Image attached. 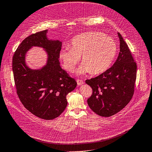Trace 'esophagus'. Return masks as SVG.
Instances as JSON below:
<instances>
[{"label":"esophagus","instance_id":"obj_1","mask_svg":"<svg viewBox=\"0 0 152 152\" xmlns=\"http://www.w3.org/2000/svg\"><path fill=\"white\" fill-rule=\"evenodd\" d=\"M77 82L78 86H80V85H82L83 84H84V82L81 79H77Z\"/></svg>","mask_w":152,"mask_h":152}]
</instances>
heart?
<instances>
[{
	"label": "heart",
	"instance_id": "1",
	"mask_svg": "<svg viewBox=\"0 0 152 152\" xmlns=\"http://www.w3.org/2000/svg\"><path fill=\"white\" fill-rule=\"evenodd\" d=\"M117 52V44L112 37L102 32L91 31L74 37L70 48L60 50L59 58L65 70L73 72L82 55L83 64L77 73L84 74L91 72L98 75L107 71L112 65Z\"/></svg>",
	"mask_w": 152,
	"mask_h": 152
}]
</instances>
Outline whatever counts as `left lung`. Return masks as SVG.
<instances>
[{
	"label": "left lung",
	"mask_w": 152,
	"mask_h": 152,
	"mask_svg": "<svg viewBox=\"0 0 152 152\" xmlns=\"http://www.w3.org/2000/svg\"><path fill=\"white\" fill-rule=\"evenodd\" d=\"M120 52L113 65L104 73L86 80L93 93L87 104L93 111L102 117L112 116L129 103L134 92L137 65L127 44L121 35Z\"/></svg>",
	"instance_id": "obj_1"
}]
</instances>
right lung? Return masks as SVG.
Listing matches in <instances>:
<instances>
[{
    "instance_id": "right-lung-1",
    "label": "right lung",
    "mask_w": 152,
    "mask_h": 152,
    "mask_svg": "<svg viewBox=\"0 0 152 152\" xmlns=\"http://www.w3.org/2000/svg\"><path fill=\"white\" fill-rule=\"evenodd\" d=\"M47 32H37L22 41L12 57V71L16 93L24 107L37 117L53 120L65 110L66 95L75 88L77 82L60 66L62 42L48 39ZM32 46L48 53L47 65L40 70H32L25 63V54Z\"/></svg>"
}]
</instances>
